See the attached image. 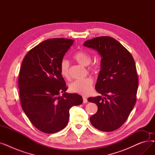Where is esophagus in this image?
<instances>
[{
	"label": "esophagus",
	"instance_id": "esophagus-1",
	"mask_svg": "<svg viewBox=\"0 0 155 155\" xmlns=\"http://www.w3.org/2000/svg\"><path fill=\"white\" fill-rule=\"evenodd\" d=\"M87 102H88V101H87V99L86 98V97H83V102L84 103H87Z\"/></svg>",
	"mask_w": 155,
	"mask_h": 155
}]
</instances>
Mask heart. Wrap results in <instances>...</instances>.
<instances>
[{
    "label": "heart",
    "instance_id": "obj_1",
    "mask_svg": "<svg viewBox=\"0 0 155 155\" xmlns=\"http://www.w3.org/2000/svg\"><path fill=\"white\" fill-rule=\"evenodd\" d=\"M73 58L78 63L88 66V70L92 73H97L99 71V65L95 63H91L92 57L90 54L86 51L79 50L73 54ZM70 62L67 60H63L60 64V72L63 77L65 78L70 79ZM94 80L92 77H87L84 79L74 81L70 85V90L73 93L83 95H87L90 94L92 90Z\"/></svg>",
    "mask_w": 155,
    "mask_h": 155
}]
</instances>
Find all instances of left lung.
<instances>
[{
	"instance_id": "8db88e82",
	"label": "left lung",
	"mask_w": 155,
	"mask_h": 155,
	"mask_svg": "<svg viewBox=\"0 0 155 155\" xmlns=\"http://www.w3.org/2000/svg\"><path fill=\"white\" fill-rule=\"evenodd\" d=\"M84 45L102 56L95 89L104 97L88 99L98 107L91 123L100 131H115L126 121L136 104L138 77L134 58L125 47L109 36L94 38Z\"/></svg>"
}]
</instances>
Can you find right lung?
<instances>
[{"mask_svg":"<svg viewBox=\"0 0 155 155\" xmlns=\"http://www.w3.org/2000/svg\"><path fill=\"white\" fill-rule=\"evenodd\" d=\"M73 42L47 39L29 51L22 62L18 78L21 106L31 123L45 133L64 129L70 108L83 102L81 95L65 92L68 87L60 72L63 56Z\"/></svg>","mask_w":155,"mask_h":155,"instance_id":"obj_1","label":"right lung"}]
</instances>
